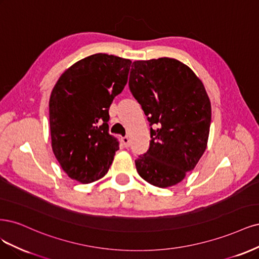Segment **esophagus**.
I'll use <instances>...</instances> for the list:
<instances>
[{"instance_id":"1","label":"esophagus","mask_w":259,"mask_h":259,"mask_svg":"<svg viewBox=\"0 0 259 259\" xmlns=\"http://www.w3.org/2000/svg\"><path fill=\"white\" fill-rule=\"evenodd\" d=\"M121 142H122V145L124 147H129L130 146V139L128 137H123L121 138Z\"/></svg>"}]
</instances>
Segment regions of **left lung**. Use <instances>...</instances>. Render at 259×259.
Wrapping results in <instances>:
<instances>
[{"label": "left lung", "mask_w": 259, "mask_h": 259, "mask_svg": "<svg viewBox=\"0 0 259 259\" xmlns=\"http://www.w3.org/2000/svg\"><path fill=\"white\" fill-rule=\"evenodd\" d=\"M129 88L151 126L149 148L136 160L137 171L154 186L177 185L207 144L211 102L202 81L186 64L159 58L133 62Z\"/></svg>", "instance_id": "1"}]
</instances>
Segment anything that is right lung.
I'll return each instance as SVG.
<instances>
[{
    "instance_id": "add662e5",
    "label": "right lung",
    "mask_w": 259,
    "mask_h": 259,
    "mask_svg": "<svg viewBox=\"0 0 259 259\" xmlns=\"http://www.w3.org/2000/svg\"><path fill=\"white\" fill-rule=\"evenodd\" d=\"M129 59L106 54L84 58L58 79L49 99L53 152L72 180L103 178L119 142L108 133V110L128 81Z\"/></svg>"
}]
</instances>
